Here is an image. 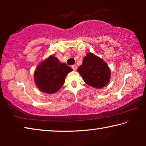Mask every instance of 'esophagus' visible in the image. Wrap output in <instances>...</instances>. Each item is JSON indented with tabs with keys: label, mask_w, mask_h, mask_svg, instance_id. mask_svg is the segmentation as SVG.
I'll list each match as a JSON object with an SVG mask.
<instances>
[{
	"label": "esophagus",
	"mask_w": 146,
	"mask_h": 146,
	"mask_svg": "<svg viewBox=\"0 0 146 146\" xmlns=\"http://www.w3.org/2000/svg\"><path fill=\"white\" fill-rule=\"evenodd\" d=\"M72 68H73V70L74 71H76V69H77V67H76V65H73V66H72Z\"/></svg>",
	"instance_id": "esophagus-1"
}]
</instances>
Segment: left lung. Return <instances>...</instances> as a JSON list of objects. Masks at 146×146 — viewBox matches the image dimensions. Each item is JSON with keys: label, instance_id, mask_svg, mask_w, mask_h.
<instances>
[{"label": "left lung", "instance_id": "obj_1", "mask_svg": "<svg viewBox=\"0 0 146 146\" xmlns=\"http://www.w3.org/2000/svg\"><path fill=\"white\" fill-rule=\"evenodd\" d=\"M78 72L88 85L95 88L105 87L110 81V68L102 58L93 53L86 54Z\"/></svg>", "mask_w": 146, "mask_h": 146}]
</instances>
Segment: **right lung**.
I'll list each match as a JSON object with an SVG mask.
<instances>
[{"mask_svg":"<svg viewBox=\"0 0 146 146\" xmlns=\"http://www.w3.org/2000/svg\"><path fill=\"white\" fill-rule=\"evenodd\" d=\"M71 71L72 68L51 55L37 66L33 75L35 82L43 93H55L64 85L66 75Z\"/></svg>","mask_w":146,"mask_h":146,"instance_id":"add662e5","label":"right lung"}]
</instances>
